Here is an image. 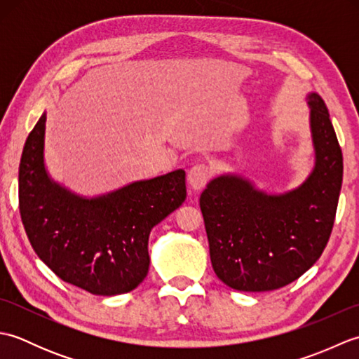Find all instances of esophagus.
<instances>
[{
    "instance_id": "obj_1",
    "label": "esophagus",
    "mask_w": 359,
    "mask_h": 359,
    "mask_svg": "<svg viewBox=\"0 0 359 359\" xmlns=\"http://www.w3.org/2000/svg\"><path fill=\"white\" fill-rule=\"evenodd\" d=\"M211 177V170L208 168V165L205 163H197L194 165L191 170L188 171V184L191 187L194 191H199Z\"/></svg>"
}]
</instances>
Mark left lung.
Segmentation results:
<instances>
[{
	"instance_id": "8db88e82",
	"label": "left lung",
	"mask_w": 359,
	"mask_h": 359,
	"mask_svg": "<svg viewBox=\"0 0 359 359\" xmlns=\"http://www.w3.org/2000/svg\"><path fill=\"white\" fill-rule=\"evenodd\" d=\"M315 166L282 194L220 174L201 194L217 278L239 292H270L302 276L329 242L342 185V152L324 100L307 95Z\"/></svg>"
}]
</instances>
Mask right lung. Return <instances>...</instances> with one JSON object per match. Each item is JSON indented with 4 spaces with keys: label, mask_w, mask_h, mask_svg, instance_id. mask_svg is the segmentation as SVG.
I'll return each instance as SVG.
<instances>
[{
    "label": "right lung",
    "mask_w": 359,
    "mask_h": 359,
    "mask_svg": "<svg viewBox=\"0 0 359 359\" xmlns=\"http://www.w3.org/2000/svg\"><path fill=\"white\" fill-rule=\"evenodd\" d=\"M44 133L46 112L27 137L18 171L20 212L30 245L75 287L100 296L131 292L149 270L151 230L187 199L185 171L85 197L49 175Z\"/></svg>",
    "instance_id": "right-lung-1"
}]
</instances>
